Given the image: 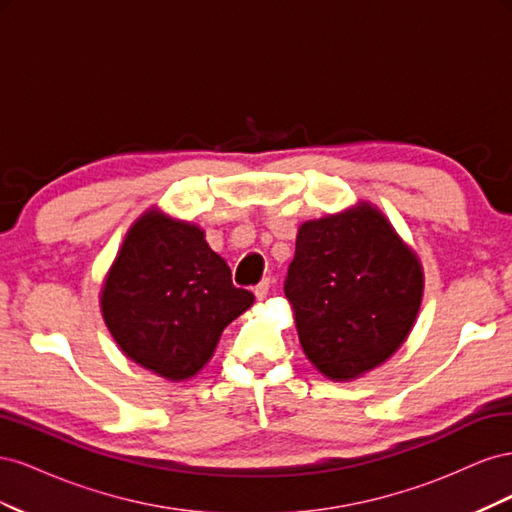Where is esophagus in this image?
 <instances>
[{
    "mask_svg": "<svg viewBox=\"0 0 512 512\" xmlns=\"http://www.w3.org/2000/svg\"><path fill=\"white\" fill-rule=\"evenodd\" d=\"M269 288H271V280H269V277H265V280H262V282H260V284L254 288L256 299H258V301L265 299L267 294H269Z\"/></svg>",
    "mask_w": 512,
    "mask_h": 512,
    "instance_id": "esophagus-1",
    "label": "esophagus"
}]
</instances>
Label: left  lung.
Instances as JSON below:
<instances>
[{
	"instance_id": "1",
	"label": "left lung",
	"mask_w": 512,
	"mask_h": 512,
	"mask_svg": "<svg viewBox=\"0 0 512 512\" xmlns=\"http://www.w3.org/2000/svg\"><path fill=\"white\" fill-rule=\"evenodd\" d=\"M423 286L418 256L378 207L359 203L301 224L284 292L307 359L348 382L406 342Z\"/></svg>"
}]
</instances>
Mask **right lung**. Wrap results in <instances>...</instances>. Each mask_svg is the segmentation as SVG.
I'll list each match as a JSON object with an SVG mask.
<instances>
[{
  "instance_id": "1",
  "label": "right lung",
  "mask_w": 512,
  "mask_h": 512,
  "mask_svg": "<svg viewBox=\"0 0 512 512\" xmlns=\"http://www.w3.org/2000/svg\"><path fill=\"white\" fill-rule=\"evenodd\" d=\"M196 224L158 209L138 218L100 294L108 331L130 361L170 382L196 376L222 331L252 307Z\"/></svg>"
}]
</instances>
